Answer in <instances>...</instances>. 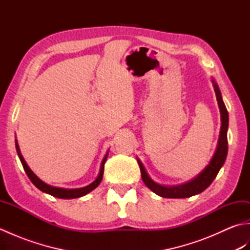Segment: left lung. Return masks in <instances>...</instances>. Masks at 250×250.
<instances>
[{
  "mask_svg": "<svg viewBox=\"0 0 250 250\" xmlns=\"http://www.w3.org/2000/svg\"><path fill=\"white\" fill-rule=\"evenodd\" d=\"M213 82L214 90L216 93L217 102L220 109V117H221V128H220V134L218 140V145H217V149L214 153L213 158L207 164V167L202 171L198 176L191 179L190 182L185 183L183 185L178 186H162L153 182V180L148 176L146 169L143 166V163L137 159V163H139L142 174V179L144 184L149 188L152 192L162 196V198H171V199H185L189 198L195 194L201 193L204 191L208 186L213 183V180L216 178L217 174H218L219 169L224 166L226 161V158L228 155V125H229V115H228V110L226 108V105L222 101L221 92L219 90L218 84Z\"/></svg>",
  "mask_w": 250,
  "mask_h": 250,
  "instance_id": "obj_1",
  "label": "left lung"
}]
</instances>
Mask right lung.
Wrapping results in <instances>:
<instances>
[{"instance_id":"right-lung-1","label":"right lung","mask_w":250,"mask_h":250,"mask_svg":"<svg viewBox=\"0 0 250 250\" xmlns=\"http://www.w3.org/2000/svg\"><path fill=\"white\" fill-rule=\"evenodd\" d=\"M16 149H17V153H18V157L20 159L21 163H22V167L24 168V172L28 175V177L30 178V180L33 185L35 186L36 188H39L41 191H43L45 193H48L52 196H56V198H59V199H75V198H81V196L86 195L87 193L91 192L92 190H94L95 188L98 187L100 185V183L102 182V178H103V173H104V164L106 159H107L108 156V151L106 152L105 157L103 158V161L101 163V167H100V173L98 175L97 179L94 180L93 183H91L90 185L86 186V187L83 188H77V189H64V188H58V187H52V186L47 185L46 183H44L43 180H41L39 177L36 176V175L31 171V168L28 167V164L24 161V159L21 155L20 149H19V145L17 143V140H16Z\"/></svg>"}]
</instances>
